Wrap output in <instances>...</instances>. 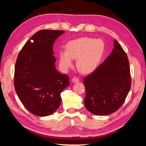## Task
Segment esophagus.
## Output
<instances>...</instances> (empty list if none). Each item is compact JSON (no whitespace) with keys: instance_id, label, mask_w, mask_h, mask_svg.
I'll list each match as a JSON object with an SVG mask.
<instances>
[{"instance_id":"obj_1","label":"esophagus","mask_w":146,"mask_h":146,"mask_svg":"<svg viewBox=\"0 0 146 146\" xmlns=\"http://www.w3.org/2000/svg\"><path fill=\"white\" fill-rule=\"evenodd\" d=\"M72 81L73 82H78L79 81V78L76 76H74L73 78H72Z\"/></svg>"}]
</instances>
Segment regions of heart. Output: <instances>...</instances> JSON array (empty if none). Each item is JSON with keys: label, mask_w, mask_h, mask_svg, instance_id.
Segmentation results:
<instances>
[{"label": "heart", "mask_w": 146, "mask_h": 146, "mask_svg": "<svg viewBox=\"0 0 146 146\" xmlns=\"http://www.w3.org/2000/svg\"><path fill=\"white\" fill-rule=\"evenodd\" d=\"M66 50L59 51V66L67 71L73 65V59L77 58V67L82 73H90L101 62L105 52V44L101 39L82 37L69 42Z\"/></svg>", "instance_id": "b5f03b06"}]
</instances>
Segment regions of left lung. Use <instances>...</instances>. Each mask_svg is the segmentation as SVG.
<instances>
[{"instance_id":"1","label":"left lung","mask_w":146,"mask_h":146,"mask_svg":"<svg viewBox=\"0 0 146 146\" xmlns=\"http://www.w3.org/2000/svg\"><path fill=\"white\" fill-rule=\"evenodd\" d=\"M129 61L116 40L112 52L92 73L84 79V104L96 115L115 112L123 104L131 87Z\"/></svg>"}]
</instances>
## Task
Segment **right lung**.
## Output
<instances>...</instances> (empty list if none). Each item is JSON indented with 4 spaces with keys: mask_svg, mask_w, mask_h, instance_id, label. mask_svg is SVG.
I'll return each mask as SVG.
<instances>
[{
    "mask_svg": "<svg viewBox=\"0 0 146 146\" xmlns=\"http://www.w3.org/2000/svg\"><path fill=\"white\" fill-rule=\"evenodd\" d=\"M63 30H42L23 47L14 68V85L26 109L39 116L58 109L61 93L70 85L69 76L56 70L53 45Z\"/></svg>",
    "mask_w": 146,
    "mask_h": 146,
    "instance_id": "1",
    "label": "right lung"
}]
</instances>
